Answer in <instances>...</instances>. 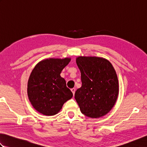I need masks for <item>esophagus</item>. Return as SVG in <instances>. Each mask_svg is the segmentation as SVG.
I'll use <instances>...</instances> for the list:
<instances>
[{"mask_svg": "<svg viewBox=\"0 0 147 147\" xmlns=\"http://www.w3.org/2000/svg\"><path fill=\"white\" fill-rule=\"evenodd\" d=\"M71 91H72V92H73V95H74V93H75V91H76V88H72L71 89Z\"/></svg>", "mask_w": 147, "mask_h": 147, "instance_id": "1", "label": "esophagus"}]
</instances>
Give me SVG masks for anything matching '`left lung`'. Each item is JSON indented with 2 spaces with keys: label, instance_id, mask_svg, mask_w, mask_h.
Wrapping results in <instances>:
<instances>
[{
  "label": "left lung",
  "instance_id": "1",
  "mask_svg": "<svg viewBox=\"0 0 147 147\" xmlns=\"http://www.w3.org/2000/svg\"><path fill=\"white\" fill-rule=\"evenodd\" d=\"M76 64L81 72L82 85L74 98L86 116H104L114 105L119 93L117 76L107 59L97 57H79Z\"/></svg>",
  "mask_w": 147,
  "mask_h": 147
}]
</instances>
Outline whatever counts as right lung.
<instances>
[{
  "label": "right lung",
  "instance_id": "obj_1",
  "mask_svg": "<svg viewBox=\"0 0 147 147\" xmlns=\"http://www.w3.org/2000/svg\"><path fill=\"white\" fill-rule=\"evenodd\" d=\"M71 59H45L36 65L28 82V95L31 104L43 115H54L73 96L60 74Z\"/></svg>",
  "mask_w": 147,
  "mask_h": 147
}]
</instances>
